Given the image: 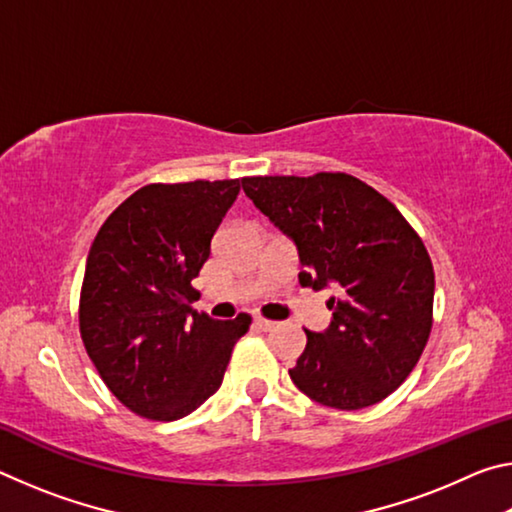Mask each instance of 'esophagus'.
Returning a JSON list of instances; mask_svg holds the SVG:
<instances>
[{
	"label": "esophagus",
	"mask_w": 512,
	"mask_h": 512,
	"mask_svg": "<svg viewBox=\"0 0 512 512\" xmlns=\"http://www.w3.org/2000/svg\"><path fill=\"white\" fill-rule=\"evenodd\" d=\"M275 325H277V323H273V320H266V318H262V316L255 318V327L262 329V332H271V329H275Z\"/></svg>",
	"instance_id": "34e87169"
}]
</instances>
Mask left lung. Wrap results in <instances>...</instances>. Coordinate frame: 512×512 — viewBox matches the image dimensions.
I'll return each instance as SVG.
<instances>
[{
	"label": "left lung",
	"instance_id": "left-lung-1",
	"mask_svg": "<svg viewBox=\"0 0 512 512\" xmlns=\"http://www.w3.org/2000/svg\"><path fill=\"white\" fill-rule=\"evenodd\" d=\"M244 192L298 248L302 287L329 298L332 323L309 332L289 370L311 400L341 411L366 409L411 375L433 325V264L400 210L341 171L253 176Z\"/></svg>",
	"mask_w": 512,
	"mask_h": 512
}]
</instances>
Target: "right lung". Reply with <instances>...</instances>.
<instances>
[{
  "label": "right lung",
  "instance_id": "1",
  "mask_svg": "<svg viewBox=\"0 0 512 512\" xmlns=\"http://www.w3.org/2000/svg\"><path fill=\"white\" fill-rule=\"evenodd\" d=\"M241 180L153 183L128 196L92 241L79 327L103 384L133 413L171 422L219 391L250 316L192 309L212 237Z\"/></svg>",
  "mask_w": 512,
  "mask_h": 512
}]
</instances>
